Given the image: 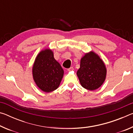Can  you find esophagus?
I'll list each match as a JSON object with an SVG mask.
<instances>
[{
	"instance_id": "1",
	"label": "esophagus",
	"mask_w": 133,
	"mask_h": 133,
	"mask_svg": "<svg viewBox=\"0 0 133 133\" xmlns=\"http://www.w3.org/2000/svg\"><path fill=\"white\" fill-rule=\"evenodd\" d=\"M73 69H74L73 67H71L70 68H69V69H67V70H68V71H71V70H73Z\"/></svg>"
}]
</instances>
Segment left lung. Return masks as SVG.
Here are the masks:
<instances>
[{"label": "left lung", "mask_w": 133, "mask_h": 133, "mask_svg": "<svg viewBox=\"0 0 133 133\" xmlns=\"http://www.w3.org/2000/svg\"><path fill=\"white\" fill-rule=\"evenodd\" d=\"M107 70L103 60L93 51L85 53L81 58L77 71L81 85L89 90L97 89L106 77Z\"/></svg>", "instance_id": "1"}]
</instances>
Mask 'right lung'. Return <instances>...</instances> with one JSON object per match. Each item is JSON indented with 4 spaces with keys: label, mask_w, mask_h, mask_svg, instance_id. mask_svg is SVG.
<instances>
[{
    "label": "right lung",
    "mask_w": 133,
    "mask_h": 133,
    "mask_svg": "<svg viewBox=\"0 0 133 133\" xmlns=\"http://www.w3.org/2000/svg\"><path fill=\"white\" fill-rule=\"evenodd\" d=\"M32 75L37 87L44 92L49 93L59 86L64 70L54 58L53 51L46 49L40 51L36 58Z\"/></svg>",
    "instance_id": "1"
}]
</instances>
